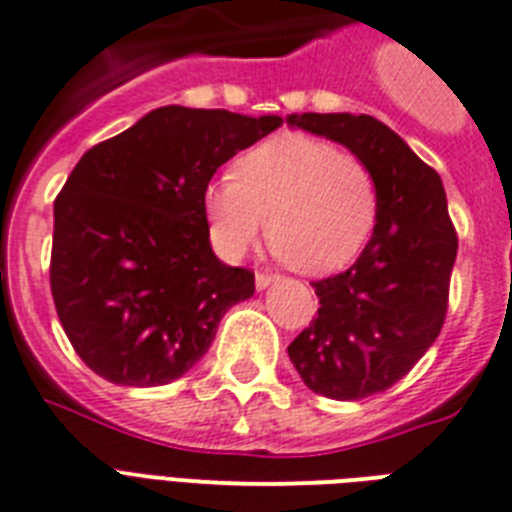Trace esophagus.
I'll return each mask as SVG.
<instances>
[{"label": "esophagus", "instance_id": "esophagus-1", "mask_svg": "<svg viewBox=\"0 0 512 512\" xmlns=\"http://www.w3.org/2000/svg\"><path fill=\"white\" fill-rule=\"evenodd\" d=\"M275 280H277V277L269 275V272H256V288H259V290L269 288V285H272Z\"/></svg>", "mask_w": 512, "mask_h": 512}]
</instances>
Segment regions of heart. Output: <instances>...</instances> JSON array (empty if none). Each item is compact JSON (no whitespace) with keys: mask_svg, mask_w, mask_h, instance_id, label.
I'll return each mask as SVG.
<instances>
[{"mask_svg":"<svg viewBox=\"0 0 512 512\" xmlns=\"http://www.w3.org/2000/svg\"><path fill=\"white\" fill-rule=\"evenodd\" d=\"M211 240L240 259L269 216L272 248L301 275H333L349 267L378 219V182L362 158L309 134L259 142L206 187Z\"/></svg>","mask_w":512,"mask_h":512,"instance_id":"obj_1","label":"heart"}]
</instances>
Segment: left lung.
I'll list each match as a JSON object with an SVG mask.
<instances>
[{"mask_svg": "<svg viewBox=\"0 0 512 512\" xmlns=\"http://www.w3.org/2000/svg\"><path fill=\"white\" fill-rule=\"evenodd\" d=\"M288 124L349 147L378 182L370 243L346 272L312 282L317 320L288 346L314 394L357 402L402 380L441 333L457 232L439 174L378 118L293 113Z\"/></svg>", "mask_w": 512, "mask_h": 512, "instance_id": "obj_1", "label": "left lung"}]
</instances>
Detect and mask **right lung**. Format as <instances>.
Here are the masks:
<instances>
[{
	"label": "right lung",
	"mask_w": 512,
	"mask_h": 512,
	"mask_svg": "<svg viewBox=\"0 0 512 512\" xmlns=\"http://www.w3.org/2000/svg\"><path fill=\"white\" fill-rule=\"evenodd\" d=\"M280 116L166 105L94 145L55 200L49 285L84 365L118 386H166L214 341L253 272L227 267L208 240L216 169Z\"/></svg>",
	"instance_id": "1"
}]
</instances>
